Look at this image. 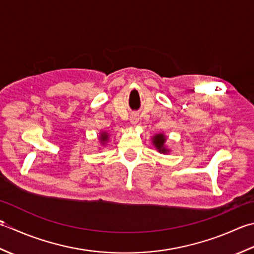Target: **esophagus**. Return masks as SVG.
Returning <instances> with one entry per match:
<instances>
[{
  "mask_svg": "<svg viewBox=\"0 0 254 254\" xmlns=\"http://www.w3.org/2000/svg\"><path fill=\"white\" fill-rule=\"evenodd\" d=\"M138 121H139V117H138L137 115L131 116V118H130V123H131V124H137Z\"/></svg>",
  "mask_w": 254,
  "mask_h": 254,
  "instance_id": "1",
  "label": "esophagus"
}]
</instances>
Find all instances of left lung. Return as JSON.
Returning <instances> with one entry per match:
<instances>
[{"mask_svg":"<svg viewBox=\"0 0 254 254\" xmlns=\"http://www.w3.org/2000/svg\"><path fill=\"white\" fill-rule=\"evenodd\" d=\"M164 142H165V137L163 134H157V136L153 137V143L154 146L157 147V149L159 150L160 152H167V149L164 147Z\"/></svg>","mask_w":254,"mask_h":254,"instance_id":"8db88e82","label":"left lung"}]
</instances>
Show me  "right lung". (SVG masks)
I'll use <instances>...</instances> for the list:
<instances>
[{
  "instance_id": "right-lung-1",
  "label": "right lung",
  "mask_w": 254,
  "mask_h": 254,
  "mask_svg": "<svg viewBox=\"0 0 254 254\" xmlns=\"http://www.w3.org/2000/svg\"><path fill=\"white\" fill-rule=\"evenodd\" d=\"M101 139H102V141H106L107 139H108L107 133H106V132H103V133L101 134Z\"/></svg>"
}]
</instances>
